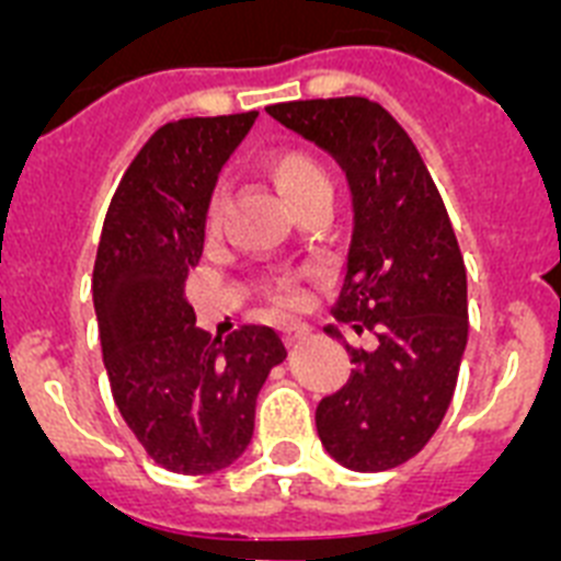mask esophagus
<instances>
[{"instance_id": "esophagus-1", "label": "esophagus", "mask_w": 561, "mask_h": 561, "mask_svg": "<svg viewBox=\"0 0 561 561\" xmlns=\"http://www.w3.org/2000/svg\"><path fill=\"white\" fill-rule=\"evenodd\" d=\"M306 336H309V325L306 323H295V325H286L284 329L286 345H297V342H304Z\"/></svg>"}]
</instances>
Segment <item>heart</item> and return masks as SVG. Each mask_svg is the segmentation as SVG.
Here are the masks:
<instances>
[{
	"label": "heart",
	"instance_id": "b5f03b06",
	"mask_svg": "<svg viewBox=\"0 0 561 561\" xmlns=\"http://www.w3.org/2000/svg\"><path fill=\"white\" fill-rule=\"evenodd\" d=\"M266 173L277 185V191L284 193L286 202L291 207H304L320 193H329V176H325L323 165L311 157V153L300 151V148H280L266 157ZM221 213H225V191H216L207 207V225L219 227ZM272 304L280 309H295L304 300V280L297 275H280L270 284Z\"/></svg>",
	"mask_w": 561,
	"mask_h": 561
}]
</instances>
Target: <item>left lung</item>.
Returning a JSON list of instances; mask_svg holds the SVG:
<instances>
[{
  "label": "left lung",
  "mask_w": 561,
  "mask_h": 561,
  "mask_svg": "<svg viewBox=\"0 0 561 561\" xmlns=\"http://www.w3.org/2000/svg\"><path fill=\"white\" fill-rule=\"evenodd\" d=\"M266 112L334 153L351 182L354 236L334 317L379 342L345 345L354 370L314 419L331 458L385 472L424 449L458 385L469 336L458 238L419 148L385 106L351 95Z\"/></svg>",
  "instance_id": "1"
}]
</instances>
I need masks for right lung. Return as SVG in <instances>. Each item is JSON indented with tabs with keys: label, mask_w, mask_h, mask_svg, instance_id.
<instances>
[{
	"label": "right lung",
	"mask_w": 561,
	"mask_h": 561,
	"mask_svg": "<svg viewBox=\"0 0 561 561\" xmlns=\"http://www.w3.org/2000/svg\"><path fill=\"white\" fill-rule=\"evenodd\" d=\"M257 112L185 117L148 137L103 221L92 295L114 404L153 463L219 472L244 455L255 399L286 359L270 325L210 336L187 304L213 187Z\"/></svg>",
	"instance_id": "obj_1"
}]
</instances>
